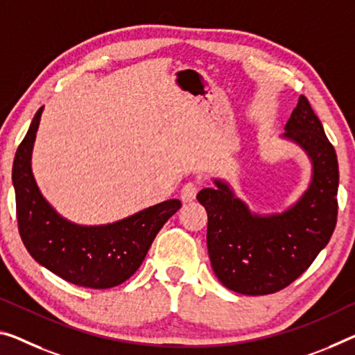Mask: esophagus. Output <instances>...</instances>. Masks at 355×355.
Instances as JSON below:
<instances>
[{
	"instance_id": "esophagus-1",
	"label": "esophagus",
	"mask_w": 355,
	"mask_h": 355,
	"mask_svg": "<svg viewBox=\"0 0 355 355\" xmlns=\"http://www.w3.org/2000/svg\"><path fill=\"white\" fill-rule=\"evenodd\" d=\"M196 192H198V184L196 182L184 184V187L181 190V198L184 203H190V201H193L196 196Z\"/></svg>"
}]
</instances>
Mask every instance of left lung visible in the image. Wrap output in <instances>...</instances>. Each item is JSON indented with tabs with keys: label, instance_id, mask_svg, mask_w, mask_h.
Instances as JSON below:
<instances>
[{
	"label": "left lung",
	"instance_id": "8db88e82",
	"mask_svg": "<svg viewBox=\"0 0 355 355\" xmlns=\"http://www.w3.org/2000/svg\"><path fill=\"white\" fill-rule=\"evenodd\" d=\"M284 130L281 138L303 149L311 162L308 189L286 211H250L222 179L196 195L208 212L212 270L223 286L243 295H268L292 284L329 244L336 225V154L303 95Z\"/></svg>",
	"mask_w": 355,
	"mask_h": 355
}]
</instances>
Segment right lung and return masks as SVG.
Masks as SVG:
<instances>
[{
    "label": "right lung",
    "mask_w": 355,
    "mask_h": 355,
    "mask_svg": "<svg viewBox=\"0 0 355 355\" xmlns=\"http://www.w3.org/2000/svg\"><path fill=\"white\" fill-rule=\"evenodd\" d=\"M42 109L36 112L15 152L12 166L21 241L37 263L71 284L89 288L116 287L139 268L157 233L181 208V201H162L105 225H80L58 214L41 193L31 170Z\"/></svg>",
    "instance_id": "1"
}]
</instances>
